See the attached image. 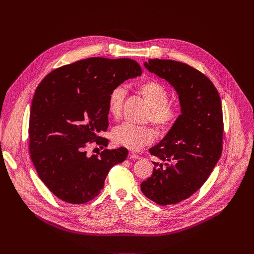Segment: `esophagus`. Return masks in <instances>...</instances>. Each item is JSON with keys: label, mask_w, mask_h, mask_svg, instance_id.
Instances as JSON below:
<instances>
[{"label": "esophagus", "mask_w": 254, "mask_h": 254, "mask_svg": "<svg viewBox=\"0 0 254 254\" xmlns=\"http://www.w3.org/2000/svg\"><path fill=\"white\" fill-rule=\"evenodd\" d=\"M128 158H129L130 160H139V159H140V157H139L138 155L133 154V153H129V154H128Z\"/></svg>", "instance_id": "34e87169"}]
</instances>
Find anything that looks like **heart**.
I'll use <instances>...</instances> for the list:
<instances>
[{
  "label": "heart",
  "instance_id": "1",
  "mask_svg": "<svg viewBox=\"0 0 254 254\" xmlns=\"http://www.w3.org/2000/svg\"><path fill=\"white\" fill-rule=\"evenodd\" d=\"M139 92L151 106L148 120L152 121L160 131L168 130L175 123L178 110L169 103V91L157 81H148L139 85ZM127 96L125 84H118L112 88L107 97V110L113 118L120 117ZM114 140L128 150L137 151L152 143L155 138V130L148 126H135L124 123L114 128Z\"/></svg>",
  "mask_w": 254,
  "mask_h": 254
}]
</instances>
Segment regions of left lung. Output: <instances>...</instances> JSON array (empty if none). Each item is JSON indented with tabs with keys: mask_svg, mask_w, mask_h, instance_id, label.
<instances>
[{
	"mask_svg": "<svg viewBox=\"0 0 254 254\" xmlns=\"http://www.w3.org/2000/svg\"><path fill=\"white\" fill-rule=\"evenodd\" d=\"M144 66L175 88L181 115L166 136L150 149L161 162H153V174L140 184V190L159 205L177 204L202 187L221 157V99L211 80L186 63L150 59Z\"/></svg>",
	"mask_w": 254,
	"mask_h": 254,
	"instance_id": "left-lung-1",
	"label": "left lung"
}]
</instances>
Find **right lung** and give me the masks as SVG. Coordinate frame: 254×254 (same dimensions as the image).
Here are the masks:
<instances>
[{"label":"right lung","mask_w":254,"mask_h":254,"mask_svg":"<svg viewBox=\"0 0 254 254\" xmlns=\"http://www.w3.org/2000/svg\"><path fill=\"white\" fill-rule=\"evenodd\" d=\"M141 75L131 59L91 57L53 70L36 88L30 112L29 150L39 178L59 199L84 204L95 198L105 178L127 157V150L88 155V144L103 149L97 135L108 127L107 97L113 87Z\"/></svg>","instance_id":"1"}]
</instances>
